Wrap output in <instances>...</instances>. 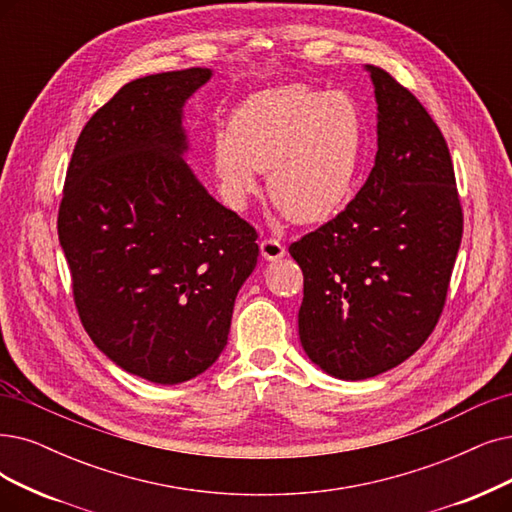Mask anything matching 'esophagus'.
<instances>
[{
  "label": "esophagus",
  "instance_id": "obj_1",
  "mask_svg": "<svg viewBox=\"0 0 512 512\" xmlns=\"http://www.w3.org/2000/svg\"><path fill=\"white\" fill-rule=\"evenodd\" d=\"M260 252H262V256L267 258V260H279V258L285 256V248L281 245V241L275 239V237L262 239L260 241Z\"/></svg>",
  "mask_w": 512,
  "mask_h": 512
}]
</instances>
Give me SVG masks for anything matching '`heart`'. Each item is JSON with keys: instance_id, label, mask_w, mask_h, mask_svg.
<instances>
[{"instance_id": "b5f03b06", "label": "heart", "mask_w": 512, "mask_h": 512, "mask_svg": "<svg viewBox=\"0 0 512 512\" xmlns=\"http://www.w3.org/2000/svg\"><path fill=\"white\" fill-rule=\"evenodd\" d=\"M363 147L365 121L351 94L290 84L245 100L231 128L214 134L212 161L231 206L241 208L256 191V172H267L273 206L309 224L342 206Z\"/></svg>"}]
</instances>
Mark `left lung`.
<instances>
[{"mask_svg":"<svg viewBox=\"0 0 512 512\" xmlns=\"http://www.w3.org/2000/svg\"><path fill=\"white\" fill-rule=\"evenodd\" d=\"M367 69L378 102L374 168L349 206L290 245L304 275L302 349L344 380L391 370L433 334L464 229L439 126L391 73Z\"/></svg>","mask_w":512,"mask_h":512,"instance_id":"left-lung-1","label":"left lung"}]
</instances>
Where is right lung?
<instances>
[{"label": "right lung", "instance_id": "add662e5", "mask_svg": "<svg viewBox=\"0 0 512 512\" xmlns=\"http://www.w3.org/2000/svg\"><path fill=\"white\" fill-rule=\"evenodd\" d=\"M185 69L130 81L81 130L58 239L81 325L121 370L159 384L206 372L227 346L258 233L203 189L180 153Z\"/></svg>", "mask_w": 512, "mask_h": 512}]
</instances>
